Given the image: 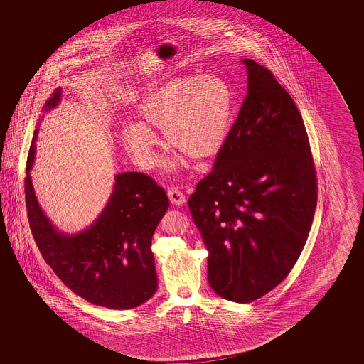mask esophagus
I'll use <instances>...</instances> for the list:
<instances>
[{"label": "esophagus", "mask_w": 364, "mask_h": 364, "mask_svg": "<svg viewBox=\"0 0 364 364\" xmlns=\"http://www.w3.org/2000/svg\"><path fill=\"white\" fill-rule=\"evenodd\" d=\"M168 196H169V200H171V203L173 205L180 207V205L186 204V195L180 189H177V188H171L168 191Z\"/></svg>", "instance_id": "1"}]
</instances>
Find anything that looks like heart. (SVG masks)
I'll return each instance as SVG.
<instances>
[{
	"label": "heart",
	"instance_id": "heart-1",
	"mask_svg": "<svg viewBox=\"0 0 364 364\" xmlns=\"http://www.w3.org/2000/svg\"><path fill=\"white\" fill-rule=\"evenodd\" d=\"M233 96L220 77L175 78L149 95L139 107L143 122L125 125L122 143L144 168L159 163V139L152 129L166 133V141L192 160H208L219 154L230 132Z\"/></svg>",
	"mask_w": 364,
	"mask_h": 364
}]
</instances>
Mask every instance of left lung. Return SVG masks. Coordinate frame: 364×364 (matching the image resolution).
I'll return each instance as SVG.
<instances>
[{"label": "left lung", "mask_w": 364, "mask_h": 364, "mask_svg": "<svg viewBox=\"0 0 364 364\" xmlns=\"http://www.w3.org/2000/svg\"><path fill=\"white\" fill-rule=\"evenodd\" d=\"M248 92L210 175L188 207L221 298L251 303L279 286L307 242L318 201L309 134L272 72L242 60Z\"/></svg>", "instance_id": "8db88e82"}]
</instances>
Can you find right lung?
Here are the masks:
<instances>
[{"label": "right lung", "instance_id": "1", "mask_svg": "<svg viewBox=\"0 0 364 364\" xmlns=\"http://www.w3.org/2000/svg\"><path fill=\"white\" fill-rule=\"evenodd\" d=\"M57 88L45 110L60 102ZM38 127L26 160L23 180L28 220L45 262L76 295L96 306L113 309L139 307L157 289L151 242L166 215L169 200L154 178L141 172L116 176L113 195L96 223L68 236L57 232L40 208L29 176Z\"/></svg>", "mask_w": 364, "mask_h": 364}]
</instances>
